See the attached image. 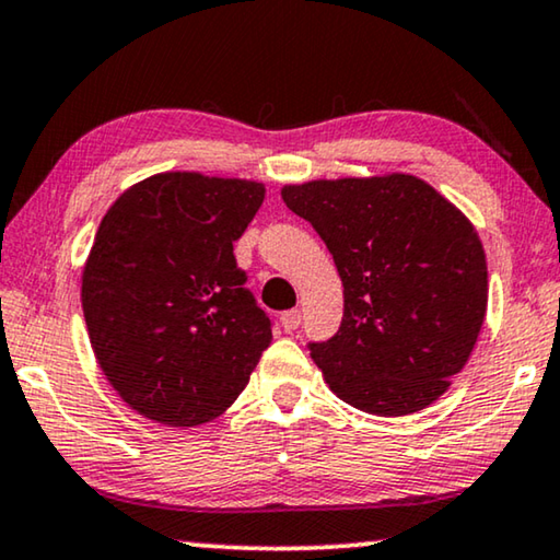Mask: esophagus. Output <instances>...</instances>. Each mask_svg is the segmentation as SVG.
Segmentation results:
<instances>
[{"instance_id": "1", "label": "esophagus", "mask_w": 560, "mask_h": 560, "mask_svg": "<svg viewBox=\"0 0 560 560\" xmlns=\"http://www.w3.org/2000/svg\"><path fill=\"white\" fill-rule=\"evenodd\" d=\"M300 318H303V313H300L298 307H293V311L282 313L280 323H282V328L288 330V334H293V330H298V326H300Z\"/></svg>"}]
</instances>
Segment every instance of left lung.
Segmentation results:
<instances>
[{
    "label": "left lung",
    "instance_id": "left-lung-1",
    "mask_svg": "<svg viewBox=\"0 0 560 560\" xmlns=\"http://www.w3.org/2000/svg\"><path fill=\"white\" fill-rule=\"evenodd\" d=\"M343 282V323L311 359L338 399L376 417L427 409L465 369L488 311L475 224L415 174L285 184Z\"/></svg>",
    "mask_w": 560,
    "mask_h": 560
}]
</instances>
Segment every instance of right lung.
<instances>
[{
	"label": "right lung",
	"mask_w": 560,
	"mask_h": 560,
	"mask_svg": "<svg viewBox=\"0 0 560 560\" xmlns=\"http://www.w3.org/2000/svg\"><path fill=\"white\" fill-rule=\"evenodd\" d=\"M265 184L161 172L113 201L83 265L95 361L120 399L166 427H199L245 392L272 340L232 242Z\"/></svg>",
	"instance_id": "add662e5"
}]
</instances>
